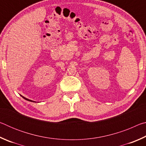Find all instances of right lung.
I'll list each match as a JSON object with an SVG mask.
<instances>
[{"mask_svg": "<svg viewBox=\"0 0 146 146\" xmlns=\"http://www.w3.org/2000/svg\"><path fill=\"white\" fill-rule=\"evenodd\" d=\"M22 97H23V98H24V99L25 100H28V101H30V102H35V101H33V100H29V99H28V98H26V97H23V95H21Z\"/></svg>", "mask_w": 146, "mask_h": 146, "instance_id": "right-lung-1", "label": "right lung"}]
</instances>
